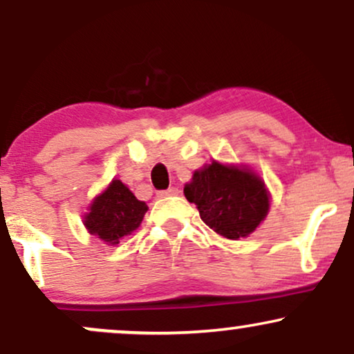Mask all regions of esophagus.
Returning a JSON list of instances; mask_svg holds the SVG:
<instances>
[{"instance_id":"obj_1","label":"esophagus","mask_w":354,"mask_h":354,"mask_svg":"<svg viewBox=\"0 0 354 354\" xmlns=\"http://www.w3.org/2000/svg\"><path fill=\"white\" fill-rule=\"evenodd\" d=\"M178 194V188H168L163 191H158V196L160 198H169V196H176Z\"/></svg>"}]
</instances>
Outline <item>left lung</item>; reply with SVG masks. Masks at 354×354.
<instances>
[{
  "label": "left lung",
  "instance_id": "1",
  "mask_svg": "<svg viewBox=\"0 0 354 354\" xmlns=\"http://www.w3.org/2000/svg\"><path fill=\"white\" fill-rule=\"evenodd\" d=\"M185 196L196 205L211 230L228 239L246 238L258 228L270 209L265 183L254 173L216 161L194 171Z\"/></svg>",
  "mask_w": 354,
  "mask_h": 354
}]
</instances>
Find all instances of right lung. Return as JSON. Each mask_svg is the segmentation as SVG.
I'll return each mask as SVG.
<instances>
[{"instance_id":"1","label":"right lung","mask_w":354,"mask_h":354,"mask_svg":"<svg viewBox=\"0 0 354 354\" xmlns=\"http://www.w3.org/2000/svg\"><path fill=\"white\" fill-rule=\"evenodd\" d=\"M148 206L145 201L136 200L120 180H113L89 206L84 226L106 245L115 246L121 238L131 234L140 226Z\"/></svg>"}]
</instances>
